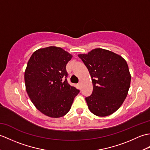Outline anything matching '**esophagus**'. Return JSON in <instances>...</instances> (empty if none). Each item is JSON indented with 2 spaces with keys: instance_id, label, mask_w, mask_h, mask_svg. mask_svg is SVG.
I'll return each mask as SVG.
<instances>
[{
  "instance_id": "esophagus-1",
  "label": "esophagus",
  "mask_w": 150,
  "mask_h": 150,
  "mask_svg": "<svg viewBox=\"0 0 150 150\" xmlns=\"http://www.w3.org/2000/svg\"><path fill=\"white\" fill-rule=\"evenodd\" d=\"M78 86H79V88L81 89V83H79V84H78Z\"/></svg>"
}]
</instances>
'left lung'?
I'll return each instance as SVG.
<instances>
[{
    "instance_id": "left-lung-1",
    "label": "left lung",
    "mask_w": 150,
    "mask_h": 150,
    "mask_svg": "<svg viewBox=\"0 0 150 150\" xmlns=\"http://www.w3.org/2000/svg\"><path fill=\"white\" fill-rule=\"evenodd\" d=\"M78 56L92 79L93 92L86 98L89 110L100 117L113 114L124 102L130 88L131 75L127 61L119 54L103 48Z\"/></svg>"
}]
</instances>
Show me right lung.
Segmentation results:
<instances>
[{"instance_id":"right-lung-1","label":"right lung","mask_w":150,"mask_h":150,"mask_svg":"<svg viewBox=\"0 0 150 150\" xmlns=\"http://www.w3.org/2000/svg\"><path fill=\"white\" fill-rule=\"evenodd\" d=\"M72 57L62 48L51 46L36 50L27 62L26 91L36 109L48 117L64 116L79 93L67 80L66 66Z\"/></svg>"}]
</instances>
